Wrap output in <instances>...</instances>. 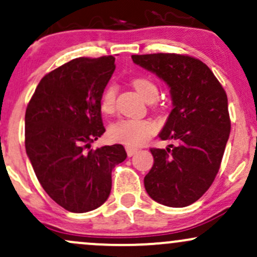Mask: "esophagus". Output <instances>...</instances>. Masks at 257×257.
<instances>
[{
  "mask_svg": "<svg viewBox=\"0 0 257 257\" xmlns=\"http://www.w3.org/2000/svg\"><path fill=\"white\" fill-rule=\"evenodd\" d=\"M125 151H126V155H128V157H132V156H134L135 153H137L139 150L135 149V147H131V146H126L125 147Z\"/></svg>",
  "mask_w": 257,
  "mask_h": 257,
  "instance_id": "esophagus-1",
  "label": "esophagus"
}]
</instances>
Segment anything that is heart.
<instances>
[{
	"label": "heart",
	"mask_w": 257,
	"mask_h": 257,
	"mask_svg": "<svg viewBox=\"0 0 257 257\" xmlns=\"http://www.w3.org/2000/svg\"><path fill=\"white\" fill-rule=\"evenodd\" d=\"M133 87L139 95L146 101L156 100L158 96V87L150 78L137 77L133 79ZM116 85L108 84L102 91L100 98V107L105 113H110L114 108L116 101ZM156 125L147 119L123 118L112 123L108 128V138L113 143L123 144L126 146H140L145 144L155 134Z\"/></svg>",
	"instance_id": "b5f03b06"
}]
</instances>
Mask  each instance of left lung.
<instances>
[{"label":"left lung","instance_id":"left-lung-1","mask_svg":"<svg viewBox=\"0 0 257 257\" xmlns=\"http://www.w3.org/2000/svg\"><path fill=\"white\" fill-rule=\"evenodd\" d=\"M132 59L166 82L173 101L159 138L176 146L151 149L155 163L144 179L146 192L163 205L187 206L208 191L220 169L231 132L226 91L196 58L157 53Z\"/></svg>","mask_w":257,"mask_h":257}]
</instances>
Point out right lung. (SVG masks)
Returning <instances> with one entry per match:
<instances>
[{
  "label": "right lung",
  "mask_w": 257,
  "mask_h": 257,
  "mask_svg": "<svg viewBox=\"0 0 257 257\" xmlns=\"http://www.w3.org/2000/svg\"><path fill=\"white\" fill-rule=\"evenodd\" d=\"M116 65L112 55L77 58L47 73L25 112V149L38 181L71 213L99 208L111 173L126 158L122 145L88 150L105 133L100 98Z\"/></svg>",
  "instance_id": "right-lung-1"
}]
</instances>
